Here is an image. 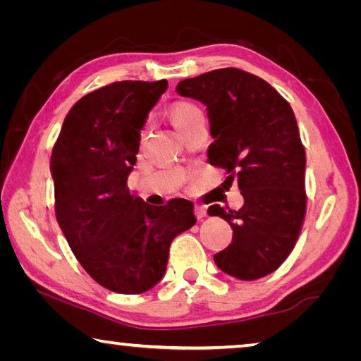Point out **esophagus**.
Returning a JSON list of instances; mask_svg holds the SVG:
<instances>
[{
	"label": "esophagus",
	"instance_id": "1",
	"mask_svg": "<svg viewBox=\"0 0 361 361\" xmlns=\"http://www.w3.org/2000/svg\"><path fill=\"white\" fill-rule=\"evenodd\" d=\"M194 212H195V216H197V218H204L207 215V209L204 205H195Z\"/></svg>",
	"mask_w": 361,
	"mask_h": 361
}]
</instances>
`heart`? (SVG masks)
<instances>
[{
	"mask_svg": "<svg viewBox=\"0 0 361 361\" xmlns=\"http://www.w3.org/2000/svg\"><path fill=\"white\" fill-rule=\"evenodd\" d=\"M169 114H170V119L173 122V126L178 130H183L186 126L191 124L192 121L200 118V116H204L202 111H200V108H197L194 103H189V102L175 103V105L170 108Z\"/></svg>",
	"mask_w": 361,
	"mask_h": 361,
	"instance_id": "b5f03b06",
	"label": "heart"
}]
</instances>
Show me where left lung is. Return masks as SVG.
Returning a JSON list of instances; mask_svg holds the SVG:
<instances>
[{"label": "left lung", "mask_w": 361, "mask_h": 361, "mask_svg": "<svg viewBox=\"0 0 361 361\" xmlns=\"http://www.w3.org/2000/svg\"><path fill=\"white\" fill-rule=\"evenodd\" d=\"M175 90L205 106L209 162L235 178L243 195L239 212L209 207L232 228L215 264L239 280L264 277L288 258L305 216V149L295 113L271 84L239 68L183 79Z\"/></svg>", "instance_id": "obj_1"}]
</instances>
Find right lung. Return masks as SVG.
Masks as SVG:
<instances>
[{
	"label": "right lung",
	"instance_id": "right-lung-1",
	"mask_svg": "<svg viewBox=\"0 0 361 361\" xmlns=\"http://www.w3.org/2000/svg\"><path fill=\"white\" fill-rule=\"evenodd\" d=\"M166 89V79L121 81L84 95L52 149L60 229L84 271L122 295L161 282L170 243L197 221L186 199L156 207L127 189L140 133Z\"/></svg>",
	"mask_w": 361,
	"mask_h": 361
}]
</instances>
